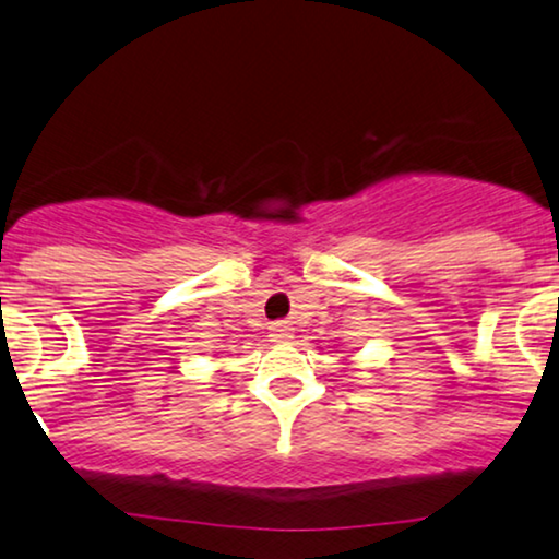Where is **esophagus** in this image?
Returning <instances> with one entry per match:
<instances>
[{"instance_id": "obj_1", "label": "esophagus", "mask_w": 559, "mask_h": 559, "mask_svg": "<svg viewBox=\"0 0 559 559\" xmlns=\"http://www.w3.org/2000/svg\"><path fill=\"white\" fill-rule=\"evenodd\" d=\"M272 338L274 342H289V338H293V329H289V323L287 321L272 323Z\"/></svg>"}]
</instances>
